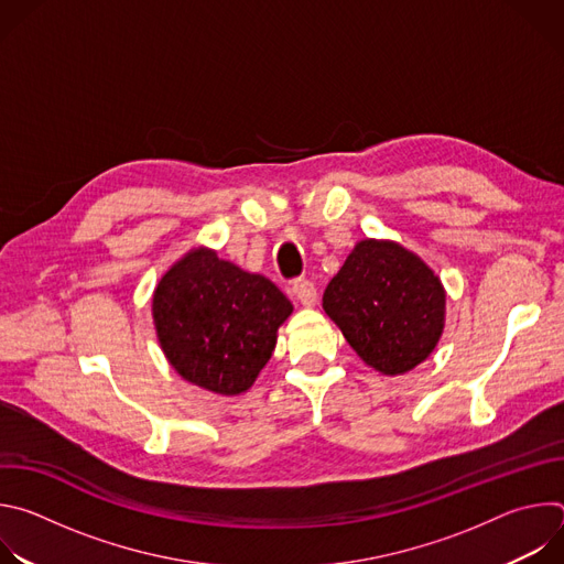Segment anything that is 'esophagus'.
<instances>
[{"label":"esophagus","instance_id":"esophagus-1","mask_svg":"<svg viewBox=\"0 0 564 564\" xmlns=\"http://www.w3.org/2000/svg\"><path fill=\"white\" fill-rule=\"evenodd\" d=\"M292 292H294V299H296L303 307L316 305L318 294H316V288H314L312 281H296V283L292 285Z\"/></svg>","mask_w":564,"mask_h":564}]
</instances>
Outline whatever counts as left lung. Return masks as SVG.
Instances as JSON below:
<instances>
[{
    "label": "left lung",
    "instance_id": "8db88e82",
    "mask_svg": "<svg viewBox=\"0 0 564 564\" xmlns=\"http://www.w3.org/2000/svg\"><path fill=\"white\" fill-rule=\"evenodd\" d=\"M324 310L366 366L397 377L437 348L446 290L433 268L397 240L364 238L328 283Z\"/></svg>",
    "mask_w": 564,
    "mask_h": 564
}]
</instances>
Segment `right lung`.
<instances>
[{
    "label": "right lung",
    "mask_w": 564,
    "mask_h": 564,
    "mask_svg": "<svg viewBox=\"0 0 564 564\" xmlns=\"http://www.w3.org/2000/svg\"><path fill=\"white\" fill-rule=\"evenodd\" d=\"M292 310L270 279L218 259L205 246L160 276L151 299L155 337L172 368L223 397L252 388Z\"/></svg>",
    "instance_id": "add662e5"
}]
</instances>
